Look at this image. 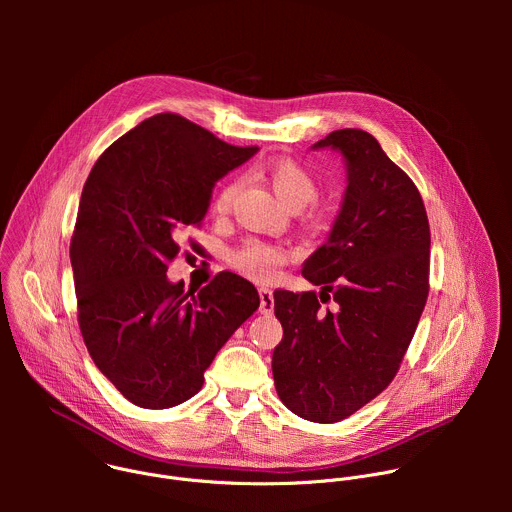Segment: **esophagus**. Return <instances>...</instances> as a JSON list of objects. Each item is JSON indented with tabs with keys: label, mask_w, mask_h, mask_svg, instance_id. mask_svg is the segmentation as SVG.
I'll list each match as a JSON object with an SVG mask.
<instances>
[{
	"label": "esophagus",
	"mask_w": 512,
	"mask_h": 512,
	"mask_svg": "<svg viewBox=\"0 0 512 512\" xmlns=\"http://www.w3.org/2000/svg\"><path fill=\"white\" fill-rule=\"evenodd\" d=\"M259 312L261 314H265V316H269L271 312H273V294H271V289H267V287H261L259 289Z\"/></svg>",
	"instance_id": "1"
}]
</instances>
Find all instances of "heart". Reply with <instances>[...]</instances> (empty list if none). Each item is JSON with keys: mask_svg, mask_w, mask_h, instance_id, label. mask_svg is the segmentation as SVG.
I'll list each match as a JSON object with an SVG mask.
<instances>
[{"mask_svg": "<svg viewBox=\"0 0 512 512\" xmlns=\"http://www.w3.org/2000/svg\"><path fill=\"white\" fill-rule=\"evenodd\" d=\"M261 174L271 184L275 194L291 208L302 210L318 196L316 176L296 160L277 158L261 168ZM241 192V180H229L214 198V212L227 214ZM287 251L263 241H247L233 253V267L255 281L273 279L287 261Z\"/></svg>", "mask_w": 512, "mask_h": 512, "instance_id": "1", "label": "heart"}]
</instances>
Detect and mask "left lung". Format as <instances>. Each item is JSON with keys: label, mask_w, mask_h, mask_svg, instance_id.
Segmentation results:
<instances>
[{"label": "left lung", "mask_w": 512, "mask_h": 512, "mask_svg": "<svg viewBox=\"0 0 512 512\" xmlns=\"http://www.w3.org/2000/svg\"><path fill=\"white\" fill-rule=\"evenodd\" d=\"M346 162V192L328 241L304 263L316 291L273 294L283 338L273 381L283 405L336 423L395 379L429 294V223L417 186L362 129L314 143ZM332 297L335 310L319 306Z\"/></svg>", "instance_id": "1"}]
</instances>
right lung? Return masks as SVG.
I'll return each mask as SVG.
<instances>
[{
    "instance_id": "obj_1",
    "label": "right lung",
    "mask_w": 512,
    "mask_h": 512,
    "mask_svg": "<svg viewBox=\"0 0 512 512\" xmlns=\"http://www.w3.org/2000/svg\"><path fill=\"white\" fill-rule=\"evenodd\" d=\"M253 154L160 113L113 141L85 182L70 241L79 326L97 369L137 407L194 397L216 352L259 308L255 285L235 273L200 291L166 275L214 184Z\"/></svg>"
}]
</instances>
